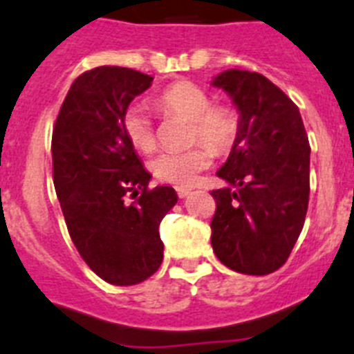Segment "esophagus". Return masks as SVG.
Instances as JSON below:
<instances>
[{
    "instance_id": "1",
    "label": "esophagus",
    "mask_w": 354,
    "mask_h": 354,
    "mask_svg": "<svg viewBox=\"0 0 354 354\" xmlns=\"http://www.w3.org/2000/svg\"><path fill=\"white\" fill-rule=\"evenodd\" d=\"M176 192H178V198H187V196L190 194V189H185V187H178Z\"/></svg>"
}]
</instances>
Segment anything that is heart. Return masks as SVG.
Returning <instances> with one entry per match:
<instances>
[{
  "label": "heart",
  "mask_w": 354,
  "mask_h": 354,
  "mask_svg": "<svg viewBox=\"0 0 354 354\" xmlns=\"http://www.w3.org/2000/svg\"><path fill=\"white\" fill-rule=\"evenodd\" d=\"M156 104L167 113L189 119V142H205L183 149L164 151L153 160V174L160 181L176 187H192L199 173L210 167L212 147L215 153L228 151L239 135V113L226 103H212L205 88L192 82H176L160 92ZM122 131L139 151L155 149V128L151 118L139 104L122 113Z\"/></svg>",
  "instance_id": "b5f03b06"
}]
</instances>
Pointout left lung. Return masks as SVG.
I'll use <instances>...</instances> for the list:
<instances>
[{
	"mask_svg": "<svg viewBox=\"0 0 354 354\" xmlns=\"http://www.w3.org/2000/svg\"><path fill=\"white\" fill-rule=\"evenodd\" d=\"M214 87L228 92L241 119L226 164L228 187L212 190L215 257L242 274L263 276L287 262L310 196V144L299 109L263 75L230 69Z\"/></svg>",
	"mask_w": 354,
	"mask_h": 354,
	"instance_id": "1",
	"label": "left lung"
}]
</instances>
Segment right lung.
<instances>
[{
    "mask_svg": "<svg viewBox=\"0 0 354 354\" xmlns=\"http://www.w3.org/2000/svg\"><path fill=\"white\" fill-rule=\"evenodd\" d=\"M153 76L118 66L91 69L73 82L51 139L53 183L80 257L106 283L147 279L164 260L158 226L178 196L147 183L122 113ZM135 198L125 201V196Z\"/></svg>",
    "mask_w": 354,
    "mask_h": 354,
    "instance_id": "add662e5",
    "label": "right lung"
}]
</instances>
